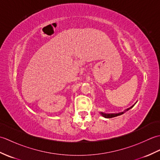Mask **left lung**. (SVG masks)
<instances>
[{"label":"left lung","instance_id":"obj_1","mask_svg":"<svg viewBox=\"0 0 160 160\" xmlns=\"http://www.w3.org/2000/svg\"><path fill=\"white\" fill-rule=\"evenodd\" d=\"M134 106V105H133ZM133 106H132V107H131L130 108H127V110H125L124 111H123V112H121V113H111V114H106V113H101V115H102L103 117H104V118H114V117H116V116H118V115H122V114H123L124 113H125L126 111H128L129 109H130V108H131L132 107H133Z\"/></svg>","mask_w":160,"mask_h":160}]
</instances>
